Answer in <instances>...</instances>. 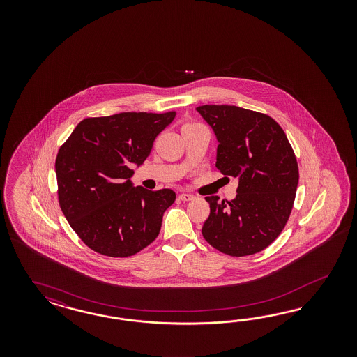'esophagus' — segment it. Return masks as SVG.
Masks as SVG:
<instances>
[{
	"mask_svg": "<svg viewBox=\"0 0 357 357\" xmlns=\"http://www.w3.org/2000/svg\"><path fill=\"white\" fill-rule=\"evenodd\" d=\"M194 195L191 194H181L179 195V199L182 200V202H190V200H192L194 199Z\"/></svg>",
	"mask_w": 357,
	"mask_h": 357,
	"instance_id": "esophagus-1",
	"label": "esophagus"
}]
</instances>
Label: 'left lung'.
<instances>
[{
    "label": "left lung",
    "mask_w": 357,
    "mask_h": 357,
    "mask_svg": "<svg viewBox=\"0 0 357 357\" xmlns=\"http://www.w3.org/2000/svg\"><path fill=\"white\" fill-rule=\"evenodd\" d=\"M196 111L216 136L217 169L238 179L231 202L206 196L211 213L203 237L231 257L259 252L280 234L292 211L298 184L292 146L268 115L215 105Z\"/></svg>",
    "instance_id": "obj_1"
}]
</instances>
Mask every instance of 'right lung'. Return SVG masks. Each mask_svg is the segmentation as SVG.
Wrapping results in <instances>:
<instances>
[{"label": "right lung", "instance_id": "obj_1", "mask_svg": "<svg viewBox=\"0 0 357 357\" xmlns=\"http://www.w3.org/2000/svg\"><path fill=\"white\" fill-rule=\"evenodd\" d=\"M176 112H120L77 124L56 157L59 203L69 225L99 254L126 258L157 238L173 190L135 187L141 166Z\"/></svg>", "mask_w": 357, "mask_h": 357}]
</instances>
